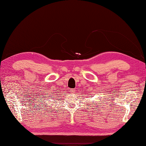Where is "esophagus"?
<instances>
[{"mask_svg": "<svg viewBox=\"0 0 146 146\" xmlns=\"http://www.w3.org/2000/svg\"><path fill=\"white\" fill-rule=\"evenodd\" d=\"M75 91H76V90H74V89H72V90H70V93H72V94L75 93Z\"/></svg>", "mask_w": 146, "mask_h": 146, "instance_id": "obj_1", "label": "esophagus"}]
</instances>
